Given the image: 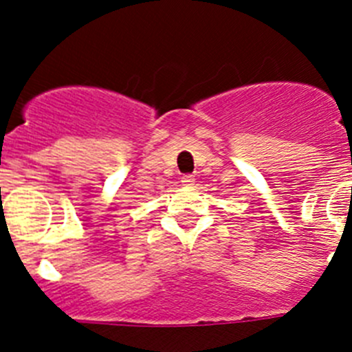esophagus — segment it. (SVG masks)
<instances>
[{"mask_svg": "<svg viewBox=\"0 0 352 352\" xmlns=\"http://www.w3.org/2000/svg\"><path fill=\"white\" fill-rule=\"evenodd\" d=\"M182 183L185 186H192L195 183V178L192 174H185V176H182Z\"/></svg>", "mask_w": 352, "mask_h": 352, "instance_id": "34e87169", "label": "esophagus"}]
</instances>
